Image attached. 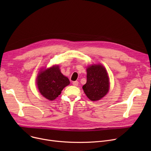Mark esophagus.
Returning a JSON list of instances; mask_svg holds the SVG:
<instances>
[{
  "label": "esophagus",
  "mask_w": 151,
  "mask_h": 151,
  "mask_svg": "<svg viewBox=\"0 0 151 151\" xmlns=\"http://www.w3.org/2000/svg\"><path fill=\"white\" fill-rule=\"evenodd\" d=\"M78 83H79L78 81H73L72 84H73V86H78Z\"/></svg>",
  "instance_id": "obj_1"
}]
</instances>
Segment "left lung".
I'll use <instances>...</instances> for the list:
<instances>
[{"instance_id": "8db88e82", "label": "left lung", "mask_w": 151, "mask_h": 151, "mask_svg": "<svg viewBox=\"0 0 151 151\" xmlns=\"http://www.w3.org/2000/svg\"><path fill=\"white\" fill-rule=\"evenodd\" d=\"M83 89L91 101H97L105 96L109 89V77L105 68L101 64L87 68V82Z\"/></svg>"}]
</instances>
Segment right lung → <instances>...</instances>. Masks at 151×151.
<instances>
[{
  "label": "right lung",
  "mask_w": 151,
  "mask_h": 151,
  "mask_svg": "<svg viewBox=\"0 0 151 151\" xmlns=\"http://www.w3.org/2000/svg\"><path fill=\"white\" fill-rule=\"evenodd\" d=\"M70 83L68 78L62 74L58 65L40 71L37 78L40 92L44 97L51 101L56 99Z\"/></svg>",
  "instance_id": "add662e5"
}]
</instances>
